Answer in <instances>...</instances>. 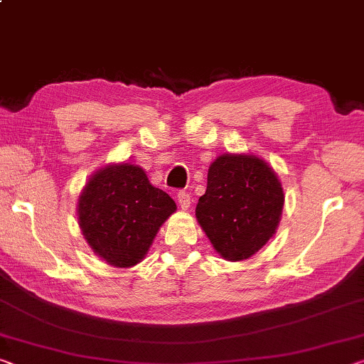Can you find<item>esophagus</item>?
<instances>
[{"label":"esophagus","mask_w":364,"mask_h":364,"mask_svg":"<svg viewBox=\"0 0 364 364\" xmlns=\"http://www.w3.org/2000/svg\"><path fill=\"white\" fill-rule=\"evenodd\" d=\"M176 198H178V204H180L181 209L188 210L189 205H191V196H189L186 191H180Z\"/></svg>","instance_id":"34e87169"}]
</instances>
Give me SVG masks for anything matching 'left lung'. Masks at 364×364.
Wrapping results in <instances>:
<instances>
[{"label": "left lung", "mask_w": 364, "mask_h": 364, "mask_svg": "<svg viewBox=\"0 0 364 364\" xmlns=\"http://www.w3.org/2000/svg\"><path fill=\"white\" fill-rule=\"evenodd\" d=\"M284 209V189L272 168L252 155H222L209 168L196 217L228 261L251 257L267 243Z\"/></svg>", "instance_id": "obj_1"}]
</instances>
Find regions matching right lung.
Returning <instances> with one entry per match:
<instances>
[{"mask_svg":"<svg viewBox=\"0 0 364 364\" xmlns=\"http://www.w3.org/2000/svg\"><path fill=\"white\" fill-rule=\"evenodd\" d=\"M176 210L142 168L112 165L90 178L79 198L80 230L97 255L117 267L142 261L160 225Z\"/></svg>","mask_w":364,"mask_h":364,"instance_id":"obj_1","label":"right lung"}]
</instances>
